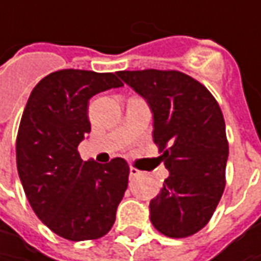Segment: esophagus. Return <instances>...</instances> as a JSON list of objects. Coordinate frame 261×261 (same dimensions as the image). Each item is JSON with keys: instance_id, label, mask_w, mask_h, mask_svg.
<instances>
[{"instance_id": "esophagus-1", "label": "esophagus", "mask_w": 261, "mask_h": 261, "mask_svg": "<svg viewBox=\"0 0 261 261\" xmlns=\"http://www.w3.org/2000/svg\"><path fill=\"white\" fill-rule=\"evenodd\" d=\"M141 174H142V173H141L138 168H134V167H130V168H129V177H130V178L138 177V175H141Z\"/></svg>"}]
</instances>
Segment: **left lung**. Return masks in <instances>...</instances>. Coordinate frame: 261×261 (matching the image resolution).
Segmentation results:
<instances>
[{
    "instance_id": "1",
    "label": "left lung",
    "mask_w": 261,
    "mask_h": 261,
    "mask_svg": "<svg viewBox=\"0 0 261 261\" xmlns=\"http://www.w3.org/2000/svg\"><path fill=\"white\" fill-rule=\"evenodd\" d=\"M117 75L149 106L158 158L170 173L149 202V219L167 237L193 236L212 218L225 187L222 112L207 88L183 72L144 69Z\"/></svg>"
}]
</instances>
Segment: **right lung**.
<instances>
[{"instance_id": "right-lung-1", "label": "right lung", "mask_w": 261, "mask_h": 261, "mask_svg": "<svg viewBox=\"0 0 261 261\" xmlns=\"http://www.w3.org/2000/svg\"><path fill=\"white\" fill-rule=\"evenodd\" d=\"M123 84L116 74L83 69L52 72L33 88L17 135V170L37 218L71 241L106 236L127 187L123 158L83 161L76 148L91 130L93 95Z\"/></svg>"}]
</instances>
